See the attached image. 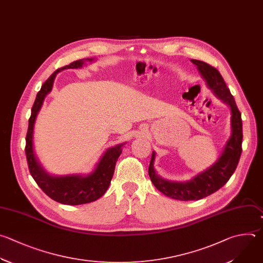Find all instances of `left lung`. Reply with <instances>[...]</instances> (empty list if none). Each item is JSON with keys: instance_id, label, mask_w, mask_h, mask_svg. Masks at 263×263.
<instances>
[{"instance_id": "8db88e82", "label": "left lung", "mask_w": 263, "mask_h": 263, "mask_svg": "<svg viewBox=\"0 0 263 263\" xmlns=\"http://www.w3.org/2000/svg\"><path fill=\"white\" fill-rule=\"evenodd\" d=\"M191 62L197 66L198 71L214 94L230 106L231 136L216 163L188 182H170L160 178L154 168L155 152H153L148 167V176L152 183L164 195L183 201L202 199L218 191L229 181L238 164L242 141L240 112L222 75L215 67L205 62L198 60H191Z\"/></svg>"}]
</instances>
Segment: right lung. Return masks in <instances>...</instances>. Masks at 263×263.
<instances>
[{
    "mask_svg": "<svg viewBox=\"0 0 263 263\" xmlns=\"http://www.w3.org/2000/svg\"><path fill=\"white\" fill-rule=\"evenodd\" d=\"M92 61H94L92 58L75 61L58 69L48 77V79L42 84L41 90L36 96V100L32 107V114L29 120V128L26 137V155L31 176L48 197L57 202L68 205H78L93 202L106 192L114 176L116 163L122 154V146L125 143H121L108 148L101 157L94 171L87 174V176L82 177L79 174H77V176L74 174V176L52 177L42 168L41 164L37 160V157L35 156L33 148L34 125L37 115L43 104L44 98L52 90L53 81L58 72L64 69L80 68L85 62Z\"/></svg>",
    "mask_w": 263,
    "mask_h": 263,
    "instance_id": "1",
    "label": "right lung"
}]
</instances>
